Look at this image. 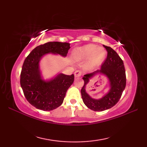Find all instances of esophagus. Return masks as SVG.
<instances>
[{
  "instance_id": "obj_1",
  "label": "esophagus",
  "mask_w": 147,
  "mask_h": 147,
  "mask_svg": "<svg viewBox=\"0 0 147 147\" xmlns=\"http://www.w3.org/2000/svg\"><path fill=\"white\" fill-rule=\"evenodd\" d=\"M82 71H80V70H77V71L74 72V76H75L76 78L81 76H82Z\"/></svg>"
}]
</instances>
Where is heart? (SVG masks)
<instances>
[{
	"mask_svg": "<svg viewBox=\"0 0 147 147\" xmlns=\"http://www.w3.org/2000/svg\"><path fill=\"white\" fill-rule=\"evenodd\" d=\"M74 54L78 57L82 59H88L91 57L93 64H97L101 62L105 56V49L94 44H88L75 50Z\"/></svg>",
	"mask_w": 147,
	"mask_h": 147,
	"instance_id": "heart-1",
	"label": "heart"
}]
</instances>
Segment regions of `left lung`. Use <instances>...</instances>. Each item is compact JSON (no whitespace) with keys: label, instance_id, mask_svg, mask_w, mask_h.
<instances>
[{"label":"left lung","instance_id":"8db88e82","mask_svg":"<svg viewBox=\"0 0 147 147\" xmlns=\"http://www.w3.org/2000/svg\"><path fill=\"white\" fill-rule=\"evenodd\" d=\"M107 51V58L102 64L101 69L84 75V85L81 93L83 101L87 107L94 111H103L113 107L119 100L126 84L125 68L123 61L114 50L104 45ZM96 72L104 74L109 79L111 90L108 94L100 100L92 99L85 91L89 79Z\"/></svg>","mask_w":147,"mask_h":147}]
</instances>
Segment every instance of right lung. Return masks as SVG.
Returning a JSON list of instances; mask_svg holds the SVG:
<instances>
[{
    "label": "right lung",
    "instance_id": "1",
    "mask_svg": "<svg viewBox=\"0 0 147 147\" xmlns=\"http://www.w3.org/2000/svg\"><path fill=\"white\" fill-rule=\"evenodd\" d=\"M69 49V43L47 42L36 47L24 60L20 75L21 86L27 100L36 109L47 111L59 107L74 79V74H59L49 82H44L40 77V59L50 52L66 56Z\"/></svg>",
    "mask_w": 147,
    "mask_h": 147
}]
</instances>
